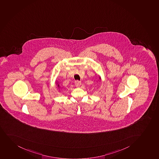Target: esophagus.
<instances>
[{
	"label": "esophagus",
	"mask_w": 159,
	"mask_h": 159,
	"mask_svg": "<svg viewBox=\"0 0 159 159\" xmlns=\"http://www.w3.org/2000/svg\"><path fill=\"white\" fill-rule=\"evenodd\" d=\"M75 85L76 87H79L81 85V82L79 81V80H76L75 82Z\"/></svg>",
	"instance_id": "34e87169"
}]
</instances>
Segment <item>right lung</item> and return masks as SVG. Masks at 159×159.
Here are the masks:
<instances>
[{
  "label": "right lung",
  "mask_w": 159,
  "mask_h": 159,
  "mask_svg": "<svg viewBox=\"0 0 159 159\" xmlns=\"http://www.w3.org/2000/svg\"><path fill=\"white\" fill-rule=\"evenodd\" d=\"M59 85H58V87H59Z\"/></svg>",
  "instance_id": "right-lung-1"
}]
</instances>
